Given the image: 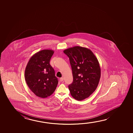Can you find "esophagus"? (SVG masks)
<instances>
[{
  "mask_svg": "<svg viewBox=\"0 0 133 133\" xmlns=\"http://www.w3.org/2000/svg\"><path fill=\"white\" fill-rule=\"evenodd\" d=\"M59 80H60V81H61V82L63 81H64V78H63V77L60 78V79H59Z\"/></svg>",
  "mask_w": 133,
  "mask_h": 133,
  "instance_id": "1",
  "label": "esophagus"
}]
</instances>
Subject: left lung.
<instances>
[{
  "label": "left lung",
  "mask_w": 133,
  "mask_h": 133,
  "mask_svg": "<svg viewBox=\"0 0 133 133\" xmlns=\"http://www.w3.org/2000/svg\"><path fill=\"white\" fill-rule=\"evenodd\" d=\"M69 58L73 82L69 85L71 96L81 101L88 98L98 85L101 69L98 60L90 49L78 46L64 50Z\"/></svg>",
  "instance_id": "left-lung-1"
}]
</instances>
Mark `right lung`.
I'll list each match as a JSON object with an SVG mask.
<instances>
[{
    "instance_id": "obj_1",
    "label": "right lung",
    "mask_w": 133,
    "mask_h": 133,
    "mask_svg": "<svg viewBox=\"0 0 133 133\" xmlns=\"http://www.w3.org/2000/svg\"><path fill=\"white\" fill-rule=\"evenodd\" d=\"M54 53L51 49H44L31 57L26 67L24 76L30 89L42 98L50 96L56 89L58 80L49 64Z\"/></svg>"
}]
</instances>
